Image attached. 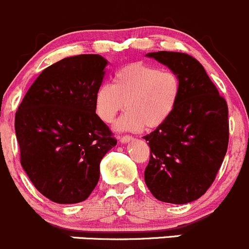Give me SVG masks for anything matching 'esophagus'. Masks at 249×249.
Returning <instances> with one entry per match:
<instances>
[{
    "mask_svg": "<svg viewBox=\"0 0 249 249\" xmlns=\"http://www.w3.org/2000/svg\"><path fill=\"white\" fill-rule=\"evenodd\" d=\"M134 138L130 137V135H124V137H120V142L122 143H125V142H129L130 140H133Z\"/></svg>",
    "mask_w": 249,
    "mask_h": 249,
    "instance_id": "1",
    "label": "esophagus"
}]
</instances>
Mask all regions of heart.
<instances>
[{
  "mask_svg": "<svg viewBox=\"0 0 249 249\" xmlns=\"http://www.w3.org/2000/svg\"><path fill=\"white\" fill-rule=\"evenodd\" d=\"M181 94L178 74L142 62L120 68L112 85L102 84L96 92V112L104 122H111L124 106L127 112L117 121L120 130L139 132L143 127L163 124L175 110Z\"/></svg>",
  "mask_w": 249,
  "mask_h": 249,
  "instance_id": "b5f03b06",
  "label": "heart"
}]
</instances>
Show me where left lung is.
Here are the masks:
<instances>
[{
    "instance_id": "8db88e82",
    "label": "left lung",
    "mask_w": 249,
    "mask_h": 249,
    "mask_svg": "<svg viewBox=\"0 0 249 249\" xmlns=\"http://www.w3.org/2000/svg\"><path fill=\"white\" fill-rule=\"evenodd\" d=\"M146 56L178 74L181 94L171 116L143 137L151 150L145 183L158 200L187 204L205 194L224 160L227 102L201 63L188 53L157 51Z\"/></svg>"
}]
</instances>
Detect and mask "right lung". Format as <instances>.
<instances>
[{
	"instance_id": "add662e5",
	"label": "right lung",
	"mask_w": 249,
	"mask_h": 249,
	"mask_svg": "<svg viewBox=\"0 0 249 249\" xmlns=\"http://www.w3.org/2000/svg\"><path fill=\"white\" fill-rule=\"evenodd\" d=\"M103 56L66 57L39 74L15 114L20 163L33 186L57 204L86 200L99 180V164L116 145L96 114Z\"/></svg>"
}]
</instances>
